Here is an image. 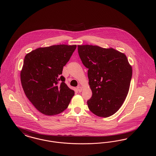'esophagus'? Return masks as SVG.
<instances>
[{
  "label": "esophagus",
  "instance_id": "1",
  "mask_svg": "<svg viewBox=\"0 0 156 156\" xmlns=\"http://www.w3.org/2000/svg\"><path fill=\"white\" fill-rule=\"evenodd\" d=\"M77 90H78V91H79V92H82V88L81 87H80V86L77 87Z\"/></svg>",
  "mask_w": 156,
  "mask_h": 156
}]
</instances>
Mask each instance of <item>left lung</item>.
<instances>
[{"label": "left lung", "instance_id": "8db88e82", "mask_svg": "<svg viewBox=\"0 0 156 156\" xmlns=\"http://www.w3.org/2000/svg\"><path fill=\"white\" fill-rule=\"evenodd\" d=\"M83 64L88 68L92 97L88 108L95 115L107 118L119 110L128 94L132 67L127 56L113 48L77 45Z\"/></svg>", "mask_w": 156, "mask_h": 156}]
</instances>
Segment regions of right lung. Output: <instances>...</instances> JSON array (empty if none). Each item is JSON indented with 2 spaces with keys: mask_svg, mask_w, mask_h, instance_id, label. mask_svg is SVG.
<instances>
[{
  "mask_svg": "<svg viewBox=\"0 0 156 156\" xmlns=\"http://www.w3.org/2000/svg\"><path fill=\"white\" fill-rule=\"evenodd\" d=\"M76 45L40 47L26 54L20 73L23 89L41 113L52 116L65 111L74 95L61 74Z\"/></svg>",
  "mask_w": 156,
  "mask_h": 156,
  "instance_id": "right-lung-1",
  "label": "right lung"
}]
</instances>
